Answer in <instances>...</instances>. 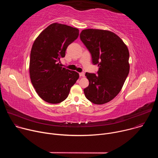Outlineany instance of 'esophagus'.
Instances as JSON below:
<instances>
[{
  "label": "esophagus",
  "instance_id": "esophagus-1",
  "mask_svg": "<svg viewBox=\"0 0 158 158\" xmlns=\"http://www.w3.org/2000/svg\"><path fill=\"white\" fill-rule=\"evenodd\" d=\"M79 74V76H80V77H84V76H85V74H84V73H80Z\"/></svg>",
  "mask_w": 158,
  "mask_h": 158
}]
</instances>
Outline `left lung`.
<instances>
[{
    "instance_id": "8db88e82",
    "label": "left lung",
    "mask_w": 158,
    "mask_h": 158,
    "mask_svg": "<svg viewBox=\"0 0 158 158\" xmlns=\"http://www.w3.org/2000/svg\"><path fill=\"white\" fill-rule=\"evenodd\" d=\"M80 39L98 65L96 74L85 73L89 85L84 89L86 98L96 104L113 99L120 92L129 74V53L126 44L114 33L99 29H85Z\"/></svg>"
}]
</instances>
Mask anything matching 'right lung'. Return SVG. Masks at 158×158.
Segmentation results:
<instances>
[{
	"mask_svg": "<svg viewBox=\"0 0 158 158\" xmlns=\"http://www.w3.org/2000/svg\"><path fill=\"white\" fill-rule=\"evenodd\" d=\"M79 36V30L54 23L44 29L34 41L30 57L31 82L38 95L47 102L57 104L68 96L79 74L62 67L60 59Z\"/></svg>",
	"mask_w": 158,
	"mask_h": 158,
	"instance_id": "obj_1",
	"label": "right lung"
}]
</instances>
